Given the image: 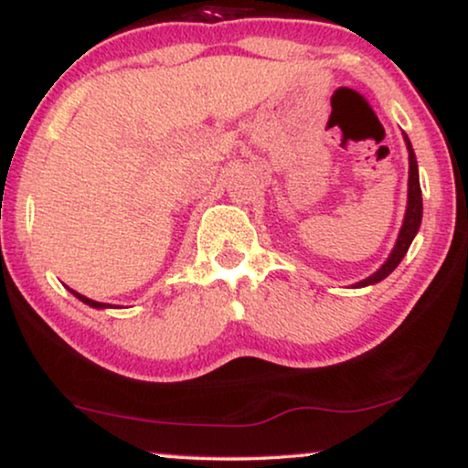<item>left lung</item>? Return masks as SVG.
Returning a JSON list of instances; mask_svg holds the SVG:
<instances>
[{"mask_svg":"<svg viewBox=\"0 0 468 468\" xmlns=\"http://www.w3.org/2000/svg\"><path fill=\"white\" fill-rule=\"evenodd\" d=\"M405 144H407V151H409V196H407L405 221H402L400 234H399V239H396V245L392 249V253H389V258L386 260V264H383L375 274H370L368 279H364V281H360V283H356V287L375 285V283H379V281L386 279L389 272H394V268L400 264L402 258H405L409 247H411V242L415 239V234H418V229H420V223H421V187H420V175H418V159H415L411 140L407 138V133H405Z\"/></svg>","mask_w":468,"mask_h":468,"instance_id":"obj_1","label":"left lung"}]
</instances>
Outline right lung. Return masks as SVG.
<instances>
[{
	"label": "right lung",
	"instance_id": "obj_1",
	"mask_svg": "<svg viewBox=\"0 0 468 468\" xmlns=\"http://www.w3.org/2000/svg\"><path fill=\"white\" fill-rule=\"evenodd\" d=\"M69 290V287H68ZM74 293L76 298L80 300V303H85V304H89V306H93V309H108V304H104V303H95V300H91V298H87V296H82V293H79V292H74V290H69Z\"/></svg>",
	"mask_w": 468,
	"mask_h": 468
}]
</instances>
